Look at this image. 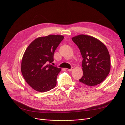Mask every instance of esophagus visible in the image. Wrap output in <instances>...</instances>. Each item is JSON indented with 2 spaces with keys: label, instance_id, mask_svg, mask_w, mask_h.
<instances>
[{
  "label": "esophagus",
  "instance_id": "obj_1",
  "mask_svg": "<svg viewBox=\"0 0 125 125\" xmlns=\"http://www.w3.org/2000/svg\"><path fill=\"white\" fill-rule=\"evenodd\" d=\"M73 70V68H71V69H67V70L68 71H72Z\"/></svg>",
  "mask_w": 125,
  "mask_h": 125
}]
</instances>
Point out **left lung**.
I'll use <instances>...</instances> for the list:
<instances>
[{
	"label": "left lung",
	"instance_id": "left-lung-1",
	"mask_svg": "<svg viewBox=\"0 0 125 125\" xmlns=\"http://www.w3.org/2000/svg\"><path fill=\"white\" fill-rule=\"evenodd\" d=\"M83 58V76L79 81L88 86L101 83L110 70V57L106 46L93 37L80 34L72 38Z\"/></svg>",
	"mask_w": 125,
	"mask_h": 125
}]
</instances>
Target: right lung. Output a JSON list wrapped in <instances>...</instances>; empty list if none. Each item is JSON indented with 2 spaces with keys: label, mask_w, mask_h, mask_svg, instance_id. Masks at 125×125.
<instances>
[{
  "label": "right lung",
  "mask_w": 125,
  "mask_h": 125,
  "mask_svg": "<svg viewBox=\"0 0 125 125\" xmlns=\"http://www.w3.org/2000/svg\"><path fill=\"white\" fill-rule=\"evenodd\" d=\"M62 35H49L33 40L24 53L21 70L24 78L33 90L48 92L56 85V79L61 69L53 66V55L63 39Z\"/></svg>",
  "instance_id": "add662e5"
}]
</instances>
